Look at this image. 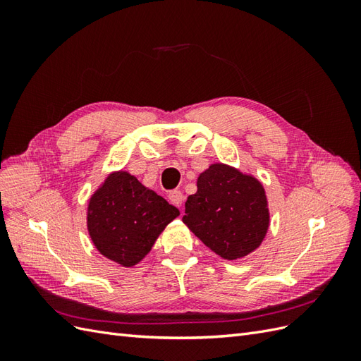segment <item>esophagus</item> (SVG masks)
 <instances>
[{
  "instance_id": "obj_1",
  "label": "esophagus",
  "mask_w": 361,
  "mask_h": 361,
  "mask_svg": "<svg viewBox=\"0 0 361 361\" xmlns=\"http://www.w3.org/2000/svg\"><path fill=\"white\" fill-rule=\"evenodd\" d=\"M169 200H170L174 206L180 207L182 203H183V194H182L179 190H173V191L169 192Z\"/></svg>"
}]
</instances>
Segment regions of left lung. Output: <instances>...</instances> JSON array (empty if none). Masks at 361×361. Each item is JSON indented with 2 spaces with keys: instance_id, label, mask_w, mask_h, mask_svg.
<instances>
[{
  "instance_id": "8db88e82",
  "label": "left lung",
  "mask_w": 361,
  "mask_h": 361,
  "mask_svg": "<svg viewBox=\"0 0 361 361\" xmlns=\"http://www.w3.org/2000/svg\"><path fill=\"white\" fill-rule=\"evenodd\" d=\"M182 221L218 256H247L268 231L264 187L232 167L214 164L199 176L197 192L185 202Z\"/></svg>"
}]
</instances>
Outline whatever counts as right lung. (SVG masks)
I'll return each instance as SVG.
<instances>
[{"label": "right lung", "instance_id": "obj_1", "mask_svg": "<svg viewBox=\"0 0 361 361\" xmlns=\"http://www.w3.org/2000/svg\"><path fill=\"white\" fill-rule=\"evenodd\" d=\"M179 209L126 171L111 174L89 204L87 226L96 248L123 267H133L154 247Z\"/></svg>", "mask_w": 361, "mask_h": 361}]
</instances>
